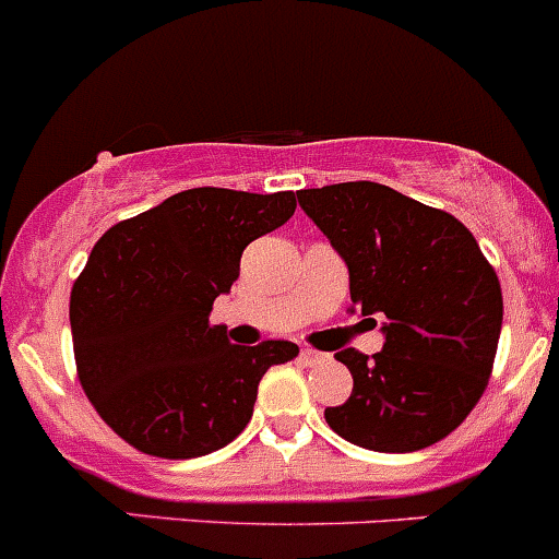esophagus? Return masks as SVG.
Listing matches in <instances>:
<instances>
[{
  "instance_id": "34e87169",
  "label": "esophagus",
  "mask_w": 559,
  "mask_h": 559,
  "mask_svg": "<svg viewBox=\"0 0 559 559\" xmlns=\"http://www.w3.org/2000/svg\"><path fill=\"white\" fill-rule=\"evenodd\" d=\"M300 361L309 364V367H311V364L325 361V356H322V353H317V350H304V353H300Z\"/></svg>"
}]
</instances>
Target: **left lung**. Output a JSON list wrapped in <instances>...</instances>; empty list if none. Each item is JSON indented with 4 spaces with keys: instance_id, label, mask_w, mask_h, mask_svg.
I'll list each match as a JSON object with an SVG mask.
<instances>
[{
    "instance_id": "obj_1",
    "label": "left lung",
    "mask_w": 559,
    "mask_h": 559,
    "mask_svg": "<svg viewBox=\"0 0 559 559\" xmlns=\"http://www.w3.org/2000/svg\"><path fill=\"white\" fill-rule=\"evenodd\" d=\"M306 215L350 273L353 314L383 322V350L336 353L347 403L333 432L374 452H416L450 436L483 397L502 331V286L457 217L374 181L300 190Z\"/></svg>"
}]
</instances>
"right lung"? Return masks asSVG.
<instances>
[{
	"mask_svg": "<svg viewBox=\"0 0 559 559\" xmlns=\"http://www.w3.org/2000/svg\"><path fill=\"white\" fill-rule=\"evenodd\" d=\"M295 192L195 187L109 228L71 289L80 383L134 450L168 461L231 444L253 416L259 380L297 344H231L209 325L253 239L295 215Z\"/></svg>",
	"mask_w": 559,
	"mask_h": 559,
	"instance_id": "obj_1",
	"label": "right lung"
}]
</instances>
